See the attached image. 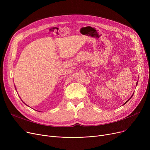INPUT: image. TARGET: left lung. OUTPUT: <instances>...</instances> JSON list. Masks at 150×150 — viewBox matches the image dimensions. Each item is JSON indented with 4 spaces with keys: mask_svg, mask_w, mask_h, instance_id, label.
I'll return each instance as SVG.
<instances>
[{
    "mask_svg": "<svg viewBox=\"0 0 150 150\" xmlns=\"http://www.w3.org/2000/svg\"><path fill=\"white\" fill-rule=\"evenodd\" d=\"M137 83H136V86H137ZM133 94H134V93H133ZM133 94H132V96L131 97V98H129V100H127V101H126V102H125V103H124L123 105H125V104H126V103H127V102H128V101H129V100H130V99L131 98V97H132V96H133Z\"/></svg>",
    "mask_w": 150,
    "mask_h": 150,
    "instance_id": "1",
    "label": "left lung"
}]
</instances>
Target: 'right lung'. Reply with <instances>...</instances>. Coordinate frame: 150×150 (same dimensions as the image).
I'll use <instances>...</instances> for the list:
<instances>
[{
	"label": "right lung",
	"mask_w": 150,
	"mask_h": 150,
	"mask_svg": "<svg viewBox=\"0 0 150 150\" xmlns=\"http://www.w3.org/2000/svg\"><path fill=\"white\" fill-rule=\"evenodd\" d=\"M25 105H26V104H25Z\"/></svg>",
	"instance_id": "obj_1"
}]
</instances>
